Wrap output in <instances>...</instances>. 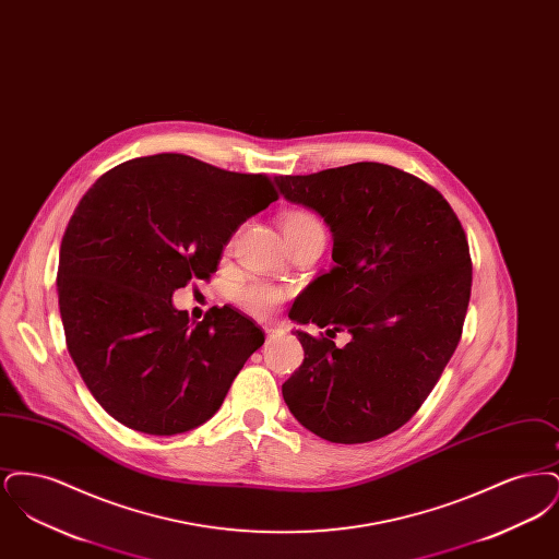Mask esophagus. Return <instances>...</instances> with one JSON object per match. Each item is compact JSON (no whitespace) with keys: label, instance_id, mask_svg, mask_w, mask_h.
Masks as SVG:
<instances>
[{"label":"esophagus","instance_id":"esophagus-1","mask_svg":"<svg viewBox=\"0 0 559 559\" xmlns=\"http://www.w3.org/2000/svg\"><path fill=\"white\" fill-rule=\"evenodd\" d=\"M264 331H266L267 340H272V337H274V335H276V333H278V329H276V326H266V329H264Z\"/></svg>","mask_w":559,"mask_h":559}]
</instances>
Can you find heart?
I'll use <instances>...</instances> for the list:
<instances>
[{
  "label": "heart",
  "mask_w": 559,
  "mask_h": 559,
  "mask_svg": "<svg viewBox=\"0 0 559 559\" xmlns=\"http://www.w3.org/2000/svg\"><path fill=\"white\" fill-rule=\"evenodd\" d=\"M317 222L319 219L312 213L297 210V212H289L285 215L283 230L299 228V226H306V224H317ZM285 297H287V292L283 287L270 285L264 281H253V283L242 285L237 292V304L251 317L267 319L283 306Z\"/></svg>",
  "instance_id": "obj_1"
}]
</instances>
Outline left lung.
<instances>
[{
  "mask_svg": "<svg viewBox=\"0 0 559 559\" xmlns=\"http://www.w3.org/2000/svg\"><path fill=\"white\" fill-rule=\"evenodd\" d=\"M276 185L324 217L335 262L293 304L289 319L326 335L295 331L304 362L283 399L329 442L379 440L419 411L461 340L472 293L465 230L436 188L383 163ZM337 330L353 335L344 348L332 342Z\"/></svg>",
  "mask_w": 559,
  "mask_h": 559,
  "instance_id": "8db88e82",
  "label": "left lung"
}]
</instances>
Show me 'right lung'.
I'll return each instance as SVG.
<instances>
[{"mask_svg": "<svg viewBox=\"0 0 559 559\" xmlns=\"http://www.w3.org/2000/svg\"><path fill=\"white\" fill-rule=\"evenodd\" d=\"M278 192L178 153L126 160L100 176L60 242L58 306L69 354L112 419L151 436L205 424L264 333L239 310L188 324L171 295L207 281L240 224Z\"/></svg>", "mask_w": 559, "mask_h": 559, "instance_id": "1", "label": "right lung"}]
</instances>
